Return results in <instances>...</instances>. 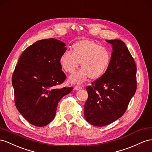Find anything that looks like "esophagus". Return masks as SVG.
Returning <instances> with one entry per match:
<instances>
[{
  "label": "esophagus",
  "mask_w": 152,
  "mask_h": 152,
  "mask_svg": "<svg viewBox=\"0 0 152 152\" xmlns=\"http://www.w3.org/2000/svg\"><path fill=\"white\" fill-rule=\"evenodd\" d=\"M74 88H75V90H76V91H78V90H80V89L82 88V87H80V86H75Z\"/></svg>",
  "instance_id": "34e87169"
}]
</instances>
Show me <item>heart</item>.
<instances>
[{
  "mask_svg": "<svg viewBox=\"0 0 152 152\" xmlns=\"http://www.w3.org/2000/svg\"><path fill=\"white\" fill-rule=\"evenodd\" d=\"M111 60L110 52L94 42L81 40L72 46L71 53L65 52L59 59L61 69L72 74L81 63V69L69 77L71 83L81 84L89 77L96 80L102 77L108 67Z\"/></svg>",
  "mask_w": 152,
  "mask_h": 152,
  "instance_id": "1",
  "label": "heart"
}]
</instances>
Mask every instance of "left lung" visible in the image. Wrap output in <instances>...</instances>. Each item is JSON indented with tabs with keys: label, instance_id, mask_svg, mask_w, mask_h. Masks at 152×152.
Wrapping results in <instances>:
<instances>
[{
	"label": "left lung",
	"instance_id": "1",
	"mask_svg": "<svg viewBox=\"0 0 152 152\" xmlns=\"http://www.w3.org/2000/svg\"><path fill=\"white\" fill-rule=\"evenodd\" d=\"M113 51L107 71L88 86V99L84 115L92 125H108L125 112L137 88V67L124 43L120 40H106Z\"/></svg>",
	"mask_w": 152,
	"mask_h": 152
}]
</instances>
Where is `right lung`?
<instances>
[{
	"label": "right lung",
	"mask_w": 152,
	"mask_h": 152,
	"mask_svg": "<svg viewBox=\"0 0 152 152\" xmlns=\"http://www.w3.org/2000/svg\"><path fill=\"white\" fill-rule=\"evenodd\" d=\"M65 46L54 38L38 40L22 53L15 67L12 76L15 105L36 126L52 121L60 99L73 88H56L66 79L59 62Z\"/></svg>",
	"instance_id": "add662e5"
}]
</instances>
